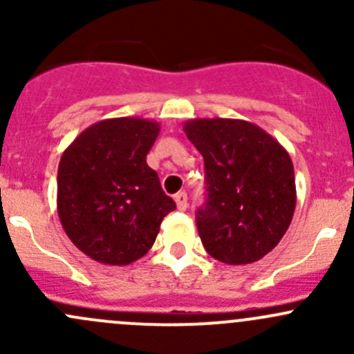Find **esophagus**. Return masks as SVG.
I'll use <instances>...</instances> for the list:
<instances>
[{"mask_svg":"<svg viewBox=\"0 0 354 354\" xmlns=\"http://www.w3.org/2000/svg\"><path fill=\"white\" fill-rule=\"evenodd\" d=\"M174 202H176L178 210H187L188 207V197L185 192H180V194L174 195Z\"/></svg>","mask_w":354,"mask_h":354,"instance_id":"obj_1","label":"esophagus"}]
</instances>
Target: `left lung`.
<instances>
[{"label": "left lung", "mask_w": 354, "mask_h": 354, "mask_svg": "<svg viewBox=\"0 0 354 354\" xmlns=\"http://www.w3.org/2000/svg\"><path fill=\"white\" fill-rule=\"evenodd\" d=\"M183 130L205 162L207 202L195 216L203 248L230 266L257 262L276 248L295 214L291 157L245 120L195 118Z\"/></svg>", "instance_id": "1"}]
</instances>
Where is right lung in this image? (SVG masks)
<instances>
[{"instance_id":"1","label":"right lung","mask_w":354,"mask_h":354,"mask_svg":"<svg viewBox=\"0 0 354 354\" xmlns=\"http://www.w3.org/2000/svg\"><path fill=\"white\" fill-rule=\"evenodd\" d=\"M159 123L111 118L85 128L58 166V216L80 252L108 266H128L154 245L176 209L147 164Z\"/></svg>"}]
</instances>
